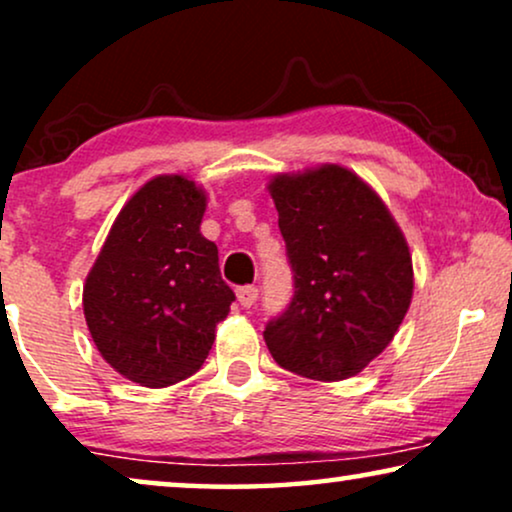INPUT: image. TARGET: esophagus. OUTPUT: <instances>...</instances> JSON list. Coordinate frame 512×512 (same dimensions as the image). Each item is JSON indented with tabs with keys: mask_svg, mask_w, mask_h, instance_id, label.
<instances>
[{
	"mask_svg": "<svg viewBox=\"0 0 512 512\" xmlns=\"http://www.w3.org/2000/svg\"><path fill=\"white\" fill-rule=\"evenodd\" d=\"M235 293H237V300H240L242 307H251L258 300L256 286H240V289H237Z\"/></svg>",
	"mask_w": 512,
	"mask_h": 512,
	"instance_id": "1",
	"label": "esophagus"
}]
</instances>
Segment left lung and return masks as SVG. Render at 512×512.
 Segmentation results:
<instances>
[{"label":"left lung","mask_w":512,"mask_h":512,"mask_svg":"<svg viewBox=\"0 0 512 512\" xmlns=\"http://www.w3.org/2000/svg\"><path fill=\"white\" fill-rule=\"evenodd\" d=\"M268 191L296 291L265 326V345L279 366L310 380L354 377L408 312V242L380 195L342 165L277 174Z\"/></svg>","instance_id":"8db88e82"}]
</instances>
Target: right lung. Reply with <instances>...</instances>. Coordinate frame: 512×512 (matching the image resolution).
Here are the masks:
<instances>
[{
  "label": "right lung",
  "instance_id": "1",
  "mask_svg": "<svg viewBox=\"0 0 512 512\" xmlns=\"http://www.w3.org/2000/svg\"><path fill=\"white\" fill-rule=\"evenodd\" d=\"M207 195L184 174L146 181L118 212L83 286L102 359L142 387H170L205 363L235 293L200 233Z\"/></svg>",
  "mask_w": 512,
  "mask_h": 512
}]
</instances>
